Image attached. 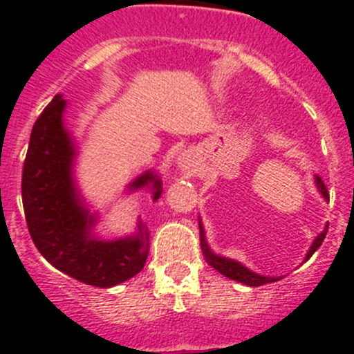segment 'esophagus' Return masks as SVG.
<instances>
[{"mask_svg": "<svg viewBox=\"0 0 354 354\" xmlns=\"http://www.w3.org/2000/svg\"><path fill=\"white\" fill-rule=\"evenodd\" d=\"M177 165H179V168L183 171H189L195 168V161L192 159V156H183V158H179V161H177Z\"/></svg>", "mask_w": 354, "mask_h": 354, "instance_id": "34e87169", "label": "esophagus"}]
</instances>
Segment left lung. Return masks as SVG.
I'll return each instance as SVG.
<instances>
[{
	"label": "left lung",
	"instance_id": "8db88e82",
	"mask_svg": "<svg viewBox=\"0 0 354 354\" xmlns=\"http://www.w3.org/2000/svg\"><path fill=\"white\" fill-rule=\"evenodd\" d=\"M315 186H317L319 193L323 195L324 200H330V195H328L326 186H324L323 179H321L319 175H315ZM198 227H200V246H202L204 257H205V261L209 262V266H212V268H214L216 271H220L221 274H225V277L230 278V280H236V282L245 283V286H250V287H259V286H264V283L277 282L278 278L264 277V274L253 273L252 270L245 268V266L241 264V262L232 261V259L221 257V255H216V253L212 252L211 248H209L207 241H205V234H204V227H202V221H198ZM326 232H328V225H326V227H324L323 232L319 234V236L314 239V243H312L310 250L306 252L305 261H308V259H310L312 255H314L315 250H317L319 246L323 245L324 237H326Z\"/></svg>",
	"mask_w": 354,
	"mask_h": 354
}]
</instances>
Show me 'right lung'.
Instances as JSON below:
<instances>
[{"label":"right lung","mask_w":354,"mask_h":354,"mask_svg":"<svg viewBox=\"0 0 354 354\" xmlns=\"http://www.w3.org/2000/svg\"><path fill=\"white\" fill-rule=\"evenodd\" d=\"M65 106L60 93L55 95L31 129L21 184L28 230L56 270L88 286L113 287L143 270L149 230L140 220L129 237L104 241L93 234L97 214L83 204L72 177L76 145L64 126ZM129 187H150L156 202L162 183L154 171H145Z\"/></svg>","instance_id":"add662e5"}]
</instances>
